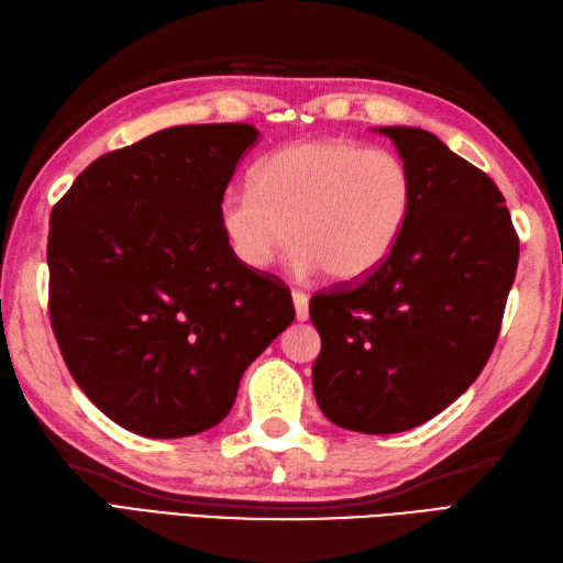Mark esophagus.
Listing matches in <instances>:
<instances>
[{
    "instance_id": "obj_1",
    "label": "esophagus",
    "mask_w": 563,
    "mask_h": 563,
    "mask_svg": "<svg viewBox=\"0 0 563 563\" xmlns=\"http://www.w3.org/2000/svg\"><path fill=\"white\" fill-rule=\"evenodd\" d=\"M292 305H295V317L305 321L309 319V297L302 290H292Z\"/></svg>"
}]
</instances>
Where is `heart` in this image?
<instances>
[{
  "label": "heart",
  "instance_id": "b5f03b06",
  "mask_svg": "<svg viewBox=\"0 0 563 563\" xmlns=\"http://www.w3.org/2000/svg\"><path fill=\"white\" fill-rule=\"evenodd\" d=\"M416 200L413 174L399 154L351 137L295 142L266 154L251 188L220 202V224L251 268L297 242L295 266L339 283L361 280L397 249Z\"/></svg>",
  "mask_w": 563,
  "mask_h": 563
}]
</instances>
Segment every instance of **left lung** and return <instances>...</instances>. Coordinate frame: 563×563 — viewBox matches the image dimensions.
Masks as SVG:
<instances>
[{
    "label": "left lung",
    "mask_w": 563,
    "mask_h": 563,
    "mask_svg": "<svg viewBox=\"0 0 563 563\" xmlns=\"http://www.w3.org/2000/svg\"><path fill=\"white\" fill-rule=\"evenodd\" d=\"M413 174V212L391 256L309 300L321 336L312 385L357 433L421 426L470 389L492 355L520 242L498 186L421 128H377Z\"/></svg>",
    "instance_id": "obj_1"
}]
</instances>
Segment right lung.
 <instances>
[{"instance_id":"add662e5","label":"right lung","mask_w":563,"mask_h":563,"mask_svg":"<svg viewBox=\"0 0 563 563\" xmlns=\"http://www.w3.org/2000/svg\"><path fill=\"white\" fill-rule=\"evenodd\" d=\"M246 123L176 125L103 154L51 214V324L69 375L118 426L186 438L230 413L292 324L290 290L236 258L220 202Z\"/></svg>"}]
</instances>
